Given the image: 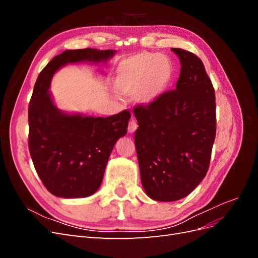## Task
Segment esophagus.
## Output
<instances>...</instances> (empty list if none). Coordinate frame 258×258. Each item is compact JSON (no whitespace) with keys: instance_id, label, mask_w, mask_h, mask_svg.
<instances>
[{"instance_id":"esophagus-1","label":"esophagus","mask_w":258,"mask_h":258,"mask_svg":"<svg viewBox=\"0 0 258 258\" xmlns=\"http://www.w3.org/2000/svg\"><path fill=\"white\" fill-rule=\"evenodd\" d=\"M138 129V123L136 120H131L128 124V132L129 134H134V132Z\"/></svg>"}]
</instances>
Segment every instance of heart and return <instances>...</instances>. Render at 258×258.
Masks as SVG:
<instances>
[{"label":"heart","instance_id":"1","mask_svg":"<svg viewBox=\"0 0 258 258\" xmlns=\"http://www.w3.org/2000/svg\"><path fill=\"white\" fill-rule=\"evenodd\" d=\"M173 79V66L162 54L139 52L122 60L116 70L114 88L121 95L135 93L140 104L150 105L165 95Z\"/></svg>","mask_w":258,"mask_h":258}]
</instances>
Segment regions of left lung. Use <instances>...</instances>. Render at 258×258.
<instances>
[{
	"mask_svg": "<svg viewBox=\"0 0 258 258\" xmlns=\"http://www.w3.org/2000/svg\"><path fill=\"white\" fill-rule=\"evenodd\" d=\"M181 72L174 90L138 105L135 143L142 186L156 201H176L205 178L216 134L215 92L202 61L171 48Z\"/></svg>",
	"mask_w": 258,
	"mask_h": 258,
	"instance_id": "obj_1",
	"label": "left lung"
}]
</instances>
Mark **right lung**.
<instances>
[{
  "label": "right lung",
  "instance_id": "add662e5",
  "mask_svg": "<svg viewBox=\"0 0 258 258\" xmlns=\"http://www.w3.org/2000/svg\"><path fill=\"white\" fill-rule=\"evenodd\" d=\"M115 52L66 50L37 77L29 103V150L38 176L53 196L84 198L99 189L115 143L127 134L130 113L103 118L61 111L49 91L52 76L67 64L106 62Z\"/></svg>",
  "mask_w": 258,
  "mask_h": 258
}]
</instances>
